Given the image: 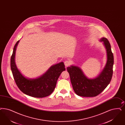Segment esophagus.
Masks as SVG:
<instances>
[{
	"mask_svg": "<svg viewBox=\"0 0 125 125\" xmlns=\"http://www.w3.org/2000/svg\"><path fill=\"white\" fill-rule=\"evenodd\" d=\"M64 64L65 66H68L70 64V61L69 60H65L64 62Z\"/></svg>",
	"mask_w": 125,
	"mask_h": 125,
	"instance_id": "esophagus-1",
	"label": "esophagus"
}]
</instances>
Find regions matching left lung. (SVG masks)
Segmentation results:
<instances>
[{
    "mask_svg": "<svg viewBox=\"0 0 125 125\" xmlns=\"http://www.w3.org/2000/svg\"><path fill=\"white\" fill-rule=\"evenodd\" d=\"M103 42L107 54V63L103 71L95 78H88L82 70L77 66L67 67L70 79L75 93L83 97H94L100 94L107 87L111 80L114 65V56L108 39L103 37L100 40Z\"/></svg>",
    "mask_w": 125,
    "mask_h": 125,
    "instance_id": "8db88e82",
    "label": "left lung"
}]
</instances>
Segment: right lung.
<instances>
[{
	"mask_svg": "<svg viewBox=\"0 0 125 125\" xmlns=\"http://www.w3.org/2000/svg\"><path fill=\"white\" fill-rule=\"evenodd\" d=\"M19 42V41H18L16 43L10 58L11 70L17 87L24 94L32 97L42 98L49 95L54 91L60 74L65 70L64 63L61 62L52 65L39 78L35 79L25 78L17 69L15 63V53Z\"/></svg>",
	"mask_w": 125,
	"mask_h": 125,
	"instance_id": "add662e5",
	"label": "right lung"
}]
</instances>
